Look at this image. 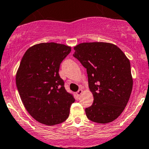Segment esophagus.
I'll return each instance as SVG.
<instances>
[{
  "instance_id": "obj_1",
  "label": "esophagus",
  "mask_w": 149,
  "mask_h": 149,
  "mask_svg": "<svg viewBox=\"0 0 149 149\" xmlns=\"http://www.w3.org/2000/svg\"><path fill=\"white\" fill-rule=\"evenodd\" d=\"M82 94H83V90L82 89H79V91L76 92V94H77L78 97H81V96L82 95Z\"/></svg>"
}]
</instances>
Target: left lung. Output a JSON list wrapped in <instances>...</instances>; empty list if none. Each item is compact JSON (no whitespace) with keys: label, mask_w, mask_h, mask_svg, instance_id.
Instances as JSON below:
<instances>
[{"label":"left lung","mask_w":149,"mask_h":149,"mask_svg":"<svg viewBox=\"0 0 149 149\" xmlns=\"http://www.w3.org/2000/svg\"><path fill=\"white\" fill-rule=\"evenodd\" d=\"M73 56L86 68L92 105L86 117L100 124L116 120L124 110L133 88L130 63L115 45L103 42H83L73 47Z\"/></svg>","instance_id":"8db88e82"}]
</instances>
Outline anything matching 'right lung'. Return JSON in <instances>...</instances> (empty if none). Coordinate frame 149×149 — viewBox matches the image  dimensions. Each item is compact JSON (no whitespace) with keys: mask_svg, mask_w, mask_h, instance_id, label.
<instances>
[{"mask_svg":"<svg viewBox=\"0 0 149 149\" xmlns=\"http://www.w3.org/2000/svg\"><path fill=\"white\" fill-rule=\"evenodd\" d=\"M71 47L55 42H42L25 52L16 74V83L26 111L39 123L55 125L68 118L75 102L59 76L60 65Z\"/></svg>","mask_w":149,"mask_h":149,"instance_id":"right-lung-1","label":"right lung"}]
</instances>
